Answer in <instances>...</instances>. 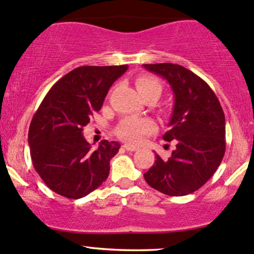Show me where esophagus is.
<instances>
[{
    "label": "esophagus",
    "mask_w": 254,
    "mask_h": 254,
    "mask_svg": "<svg viewBox=\"0 0 254 254\" xmlns=\"http://www.w3.org/2000/svg\"><path fill=\"white\" fill-rule=\"evenodd\" d=\"M123 147H124L127 151H130V152H135L137 151V147H135V146H131V145H127V143H125V145H123Z\"/></svg>",
    "instance_id": "obj_1"
}]
</instances>
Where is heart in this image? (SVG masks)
<instances>
[{
	"label": "heart",
	"instance_id": "heart-1",
	"mask_svg": "<svg viewBox=\"0 0 254 254\" xmlns=\"http://www.w3.org/2000/svg\"><path fill=\"white\" fill-rule=\"evenodd\" d=\"M135 86L141 97L145 100L148 96H156L162 93V84L156 78L149 75H141L135 80ZM156 130L153 120L137 117H127L122 119L116 127V135L125 142L137 145L146 136L151 135Z\"/></svg>",
	"mask_w": 254,
	"mask_h": 254
}]
</instances>
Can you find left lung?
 Returning <instances> with one entry per match:
<instances>
[{
    "instance_id": "obj_1",
    "label": "left lung",
    "mask_w": 254,
    "mask_h": 254,
    "mask_svg": "<svg viewBox=\"0 0 254 254\" xmlns=\"http://www.w3.org/2000/svg\"><path fill=\"white\" fill-rule=\"evenodd\" d=\"M167 79L175 96L169 130L163 135L176 148L168 159L156 154L146 183L168 196H185L201 189L217 172L225 153V116L209 85L173 63L143 64Z\"/></svg>"
}]
</instances>
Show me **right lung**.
<instances>
[{
  "instance_id": "add662e5",
  "label": "right lung",
  "mask_w": 254,
  "mask_h": 254,
  "mask_svg": "<svg viewBox=\"0 0 254 254\" xmlns=\"http://www.w3.org/2000/svg\"><path fill=\"white\" fill-rule=\"evenodd\" d=\"M127 69V64L75 68L51 87L34 114L28 135L31 161L40 178L56 193L81 198L108 178L109 162L120 145L103 140L92 149L82 129Z\"/></svg>"
}]
</instances>
